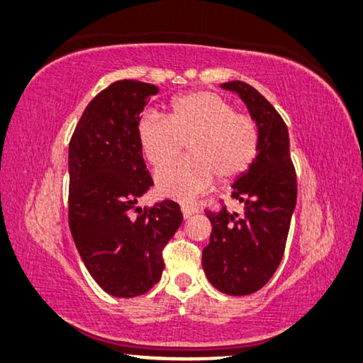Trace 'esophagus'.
I'll return each instance as SVG.
<instances>
[{
	"mask_svg": "<svg viewBox=\"0 0 363 363\" xmlns=\"http://www.w3.org/2000/svg\"><path fill=\"white\" fill-rule=\"evenodd\" d=\"M181 211H182V216L187 219V218H191L192 214L197 213V208H194V206H189V204H182Z\"/></svg>",
	"mask_w": 363,
	"mask_h": 363,
	"instance_id": "34e87169",
	"label": "esophagus"
}]
</instances>
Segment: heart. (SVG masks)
<instances>
[{
  "instance_id": "obj_1",
  "label": "heart",
  "mask_w": 363,
  "mask_h": 363,
  "mask_svg": "<svg viewBox=\"0 0 363 363\" xmlns=\"http://www.w3.org/2000/svg\"><path fill=\"white\" fill-rule=\"evenodd\" d=\"M137 139L155 169L174 162L187 144L191 157L159 171L155 186L160 196L191 199L211 189L216 176L229 182L253 166L259 132L253 118L235 112L221 95L191 91L172 100L169 117L144 113Z\"/></svg>"
}]
</instances>
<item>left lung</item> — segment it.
<instances>
[{"instance_id": "1", "label": "left lung", "mask_w": 363, "mask_h": 363, "mask_svg": "<svg viewBox=\"0 0 363 363\" xmlns=\"http://www.w3.org/2000/svg\"><path fill=\"white\" fill-rule=\"evenodd\" d=\"M221 89L245 102L258 127L259 145L253 166L233 184L245 216L226 208L208 213L213 231L203 250V268L216 290L242 296L263 288L283 258L296 206V174L286 123L273 105L245 82H228Z\"/></svg>"}]
</instances>
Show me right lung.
I'll return each mask as SVG.
<instances>
[{
    "label": "right lung",
    "mask_w": 363,
    "mask_h": 363,
    "mask_svg": "<svg viewBox=\"0 0 363 363\" xmlns=\"http://www.w3.org/2000/svg\"><path fill=\"white\" fill-rule=\"evenodd\" d=\"M159 89L118 80L82 113L68 147V223L80 258L108 295L134 298L162 277V250L182 223L179 204L144 209L154 184L137 139L140 112Z\"/></svg>",
    "instance_id": "right-lung-1"
}]
</instances>
